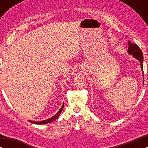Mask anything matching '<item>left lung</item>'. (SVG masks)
Returning a JSON list of instances; mask_svg holds the SVG:
<instances>
[{
    "label": "left lung",
    "mask_w": 148,
    "mask_h": 148,
    "mask_svg": "<svg viewBox=\"0 0 148 148\" xmlns=\"http://www.w3.org/2000/svg\"><path fill=\"white\" fill-rule=\"evenodd\" d=\"M129 44V48H128V53L131 55H133L135 58H137V60H138L140 62L141 64V68L143 72V53L140 50V48H139V46L137 44H135L133 43H131L130 41H128Z\"/></svg>",
    "instance_id": "obj_1"
}]
</instances>
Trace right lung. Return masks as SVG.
<instances>
[{"label": "right lung", "instance_id": "obj_1", "mask_svg": "<svg viewBox=\"0 0 148 148\" xmlns=\"http://www.w3.org/2000/svg\"><path fill=\"white\" fill-rule=\"evenodd\" d=\"M63 107H64V104L62 105L61 108H60V110L58 111V112L56 113V114L54 115V116H53L52 117H51V118H50L48 119H46V120H44L43 121H40V122H38V121H29L30 123H34V124H38V125H43V124H46V123H51V122H52V121H54V120H56V119L60 116V113H61L62 109H63Z\"/></svg>", "mask_w": 148, "mask_h": 148}]
</instances>
